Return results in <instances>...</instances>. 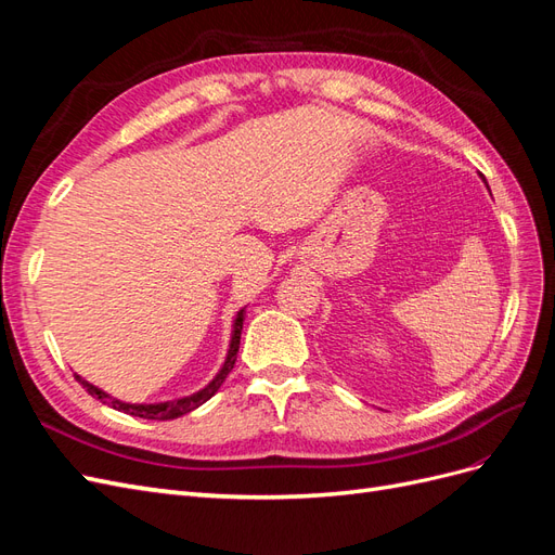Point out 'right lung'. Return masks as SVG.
Here are the masks:
<instances>
[{
	"instance_id": "right-lung-1",
	"label": "right lung",
	"mask_w": 555,
	"mask_h": 555,
	"mask_svg": "<svg viewBox=\"0 0 555 555\" xmlns=\"http://www.w3.org/2000/svg\"><path fill=\"white\" fill-rule=\"evenodd\" d=\"M243 319H245V308L236 314V319H233L231 343H229V351H227V359H224V363L220 367V373H217L204 386V389H198L196 393L173 398V400H164V402H125V400H117L111 393L102 391V389H99V386L90 384L88 379H82L80 375H76V379L82 384V389H88L90 396H94L96 400H102L104 405H108V408H113L117 412H125V414H131V416H141V418H155V422H169V418H178L182 414H188V412L201 408L206 400H210L217 391H220V386L224 384L227 375L231 373L233 363H236V354H238V347H241Z\"/></svg>"
}]
</instances>
